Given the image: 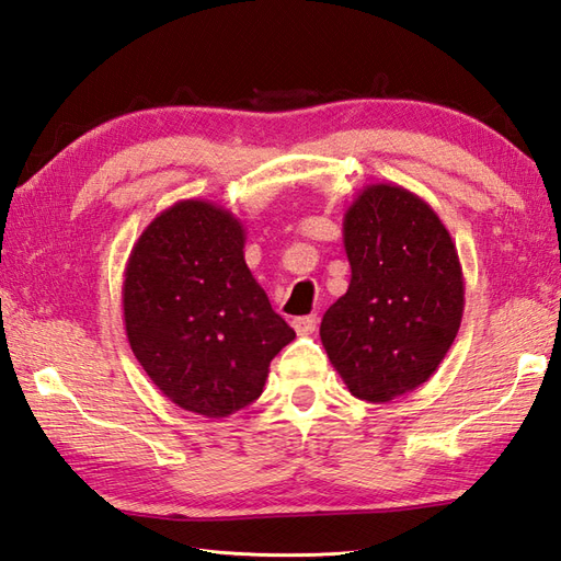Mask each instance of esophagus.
I'll list each match as a JSON object with an SVG mask.
<instances>
[{
	"label": "esophagus",
	"mask_w": 561,
	"mask_h": 561,
	"mask_svg": "<svg viewBox=\"0 0 561 561\" xmlns=\"http://www.w3.org/2000/svg\"><path fill=\"white\" fill-rule=\"evenodd\" d=\"M317 327H319V319H317L314 314L293 319V329H295V333H297V335H309V333H314V331H317Z\"/></svg>",
	"instance_id": "1"
}]
</instances>
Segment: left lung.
Masks as SVG:
<instances>
[{"mask_svg":"<svg viewBox=\"0 0 561 561\" xmlns=\"http://www.w3.org/2000/svg\"><path fill=\"white\" fill-rule=\"evenodd\" d=\"M351 285L321 319V343L347 391L369 403L425 383L460 329L463 271L449 230L417 194L367 184L347 206Z\"/></svg>","mask_w":561,"mask_h":561,"instance_id":"8db88e82","label":"left lung"}]
</instances>
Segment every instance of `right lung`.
I'll use <instances>...</instances> for the list:
<instances>
[{
	"instance_id": "obj_1",
	"label": "right lung",
	"mask_w": 561,
	"mask_h": 561,
	"mask_svg": "<svg viewBox=\"0 0 561 561\" xmlns=\"http://www.w3.org/2000/svg\"><path fill=\"white\" fill-rule=\"evenodd\" d=\"M244 240L228 208L186 198L148 222L124 268L131 353L172 403L204 417L256 401L295 339L249 271Z\"/></svg>"
}]
</instances>
